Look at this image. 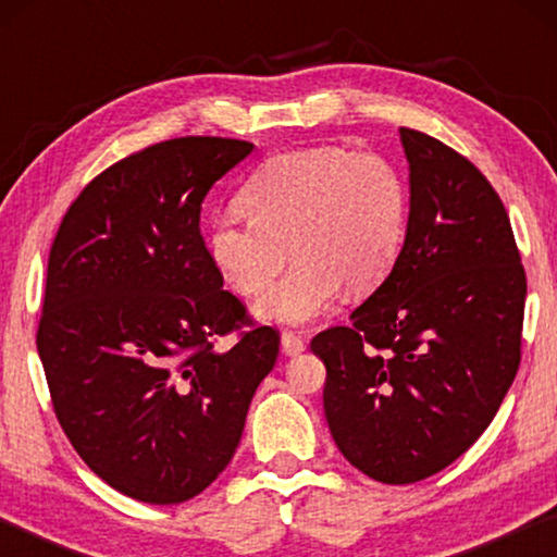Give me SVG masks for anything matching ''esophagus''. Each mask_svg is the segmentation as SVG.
I'll list each match as a JSON object with an SVG mask.
<instances>
[{"instance_id":"esophagus-1","label":"esophagus","mask_w":557,"mask_h":557,"mask_svg":"<svg viewBox=\"0 0 557 557\" xmlns=\"http://www.w3.org/2000/svg\"><path fill=\"white\" fill-rule=\"evenodd\" d=\"M280 344H282V354H285V356H297V354H301L307 348L305 338H301L295 332H282Z\"/></svg>"}]
</instances>
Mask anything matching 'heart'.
<instances>
[{"instance_id": "obj_1", "label": "heart", "mask_w": 557, "mask_h": 557, "mask_svg": "<svg viewBox=\"0 0 557 557\" xmlns=\"http://www.w3.org/2000/svg\"><path fill=\"white\" fill-rule=\"evenodd\" d=\"M240 211L213 213L206 245L240 295H258L292 252L285 277L258 299L270 324H309L344 285L371 289L388 275L408 231V184L391 159L322 145L268 159L240 191Z\"/></svg>"}]
</instances>
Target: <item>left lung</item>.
I'll use <instances>...</instances> for the list:
<instances>
[{
    "instance_id": "8db88e82",
    "label": "left lung",
    "mask_w": 557,
    "mask_h": 557,
    "mask_svg": "<svg viewBox=\"0 0 557 557\" xmlns=\"http://www.w3.org/2000/svg\"><path fill=\"white\" fill-rule=\"evenodd\" d=\"M410 213L391 275L351 324L312 338L342 455L383 484H414L482 437L521 363L525 272L511 221L479 169L400 127Z\"/></svg>"
}]
</instances>
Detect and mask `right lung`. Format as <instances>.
<instances>
[{"instance_id":"right-lung-1","label":"right lung","mask_w":557,"mask_h":557,"mask_svg":"<svg viewBox=\"0 0 557 557\" xmlns=\"http://www.w3.org/2000/svg\"><path fill=\"white\" fill-rule=\"evenodd\" d=\"M250 143L178 137L112 164L55 233L36 348L55 418L102 482L182 504L219 479L280 351L250 324L201 238L211 186Z\"/></svg>"}]
</instances>
